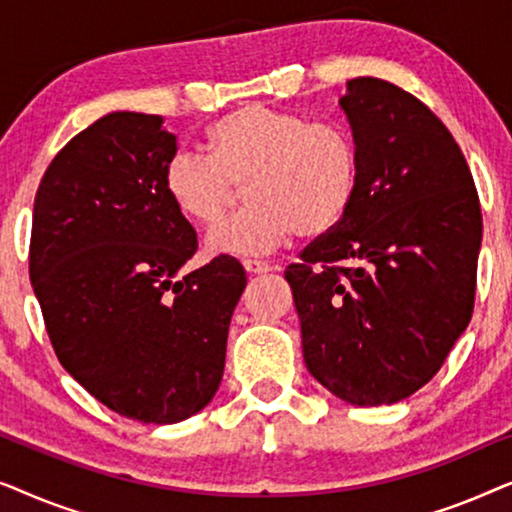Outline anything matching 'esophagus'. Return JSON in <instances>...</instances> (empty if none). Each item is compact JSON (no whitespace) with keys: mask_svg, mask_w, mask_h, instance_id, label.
Listing matches in <instances>:
<instances>
[{"mask_svg":"<svg viewBox=\"0 0 512 512\" xmlns=\"http://www.w3.org/2000/svg\"><path fill=\"white\" fill-rule=\"evenodd\" d=\"M242 265L244 270L251 272V275H265V272L272 270V265L268 261H258V258H244Z\"/></svg>","mask_w":512,"mask_h":512,"instance_id":"obj_1","label":"esophagus"}]
</instances>
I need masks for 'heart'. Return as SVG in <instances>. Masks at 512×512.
<instances>
[{
  "instance_id": "heart-1",
  "label": "heart",
  "mask_w": 512,
  "mask_h": 512,
  "mask_svg": "<svg viewBox=\"0 0 512 512\" xmlns=\"http://www.w3.org/2000/svg\"><path fill=\"white\" fill-rule=\"evenodd\" d=\"M207 156L177 153L165 191L186 219L216 226L247 188L251 205L214 228L216 254H265L296 233L321 237L345 219L359 186V151L338 123L247 104L207 128Z\"/></svg>"
}]
</instances>
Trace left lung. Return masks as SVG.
<instances>
[{"mask_svg":"<svg viewBox=\"0 0 512 512\" xmlns=\"http://www.w3.org/2000/svg\"><path fill=\"white\" fill-rule=\"evenodd\" d=\"M340 107L359 151L345 219L286 268L314 380L352 405L422 389L466 331L482 214L443 121L394 83L347 81Z\"/></svg>","mask_w":512,"mask_h":512,"instance_id":"left-lung-1","label":"left lung"}]
</instances>
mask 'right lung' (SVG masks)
Masks as SVG:
<instances>
[{
    "label": "right lung",
    "mask_w": 512,
    "mask_h": 512,
    "mask_svg": "<svg viewBox=\"0 0 512 512\" xmlns=\"http://www.w3.org/2000/svg\"><path fill=\"white\" fill-rule=\"evenodd\" d=\"M177 137L114 111L62 146L32 214L30 279L62 368L118 415L174 424L212 401L247 272L216 256L174 282L198 235L165 191Z\"/></svg>",
    "instance_id": "right-lung-1"
}]
</instances>
